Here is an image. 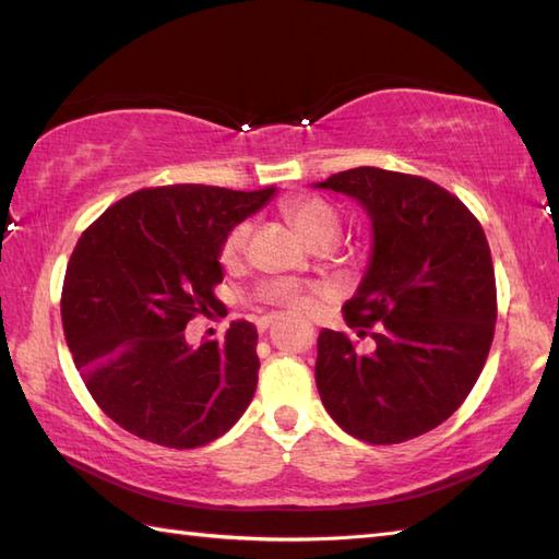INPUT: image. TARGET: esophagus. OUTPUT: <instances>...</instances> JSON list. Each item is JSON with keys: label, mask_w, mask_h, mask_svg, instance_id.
Instances as JSON below:
<instances>
[{"label": "esophagus", "mask_w": 559, "mask_h": 559, "mask_svg": "<svg viewBox=\"0 0 559 559\" xmlns=\"http://www.w3.org/2000/svg\"><path fill=\"white\" fill-rule=\"evenodd\" d=\"M278 320V317L276 314H269V317H261V320H259V330H269V326L273 324V322H276Z\"/></svg>", "instance_id": "esophagus-1"}]
</instances>
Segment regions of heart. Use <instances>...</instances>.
<instances>
[{
	"instance_id": "b5f03b06",
	"label": "heart",
	"mask_w": 559,
	"mask_h": 559,
	"mask_svg": "<svg viewBox=\"0 0 559 559\" xmlns=\"http://www.w3.org/2000/svg\"><path fill=\"white\" fill-rule=\"evenodd\" d=\"M283 215H286L288 223L298 229V235L305 242L312 247L332 245L338 233H342L338 213L330 203L320 199H290L283 203ZM249 235L251 225L247 221L237 223L229 229L221 247V261L225 266H237L239 261H242V257L247 254ZM259 295L271 305H283V308L290 310H308L312 305V293H308L302 286H298V283L288 278L264 283V286L259 288Z\"/></svg>"
}]
</instances>
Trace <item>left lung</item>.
<instances>
[{
  "mask_svg": "<svg viewBox=\"0 0 559 559\" xmlns=\"http://www.w3.org/2000/svg\"><path fill=\"white\" fill-rule=\"evenodd\" d=\"M314 186L358 201L373 229L368 269L344 305L354 334L317 338L324 409L360 441L417 439L465 402L495 338L485 229L453 193L412 174L356 167Z\"/></svg>",
  "mask_w": 559,
  "mask_h": 559,
  "instance_id": "8db88e82",
  "label": "left lung"
}]
</instances>
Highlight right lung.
Wrapping results in <instances>:
<instances>
[{
    "label": "right lung",
    "mask_w": 559,
    "mask_h": 559,
    "mask_svg": "<svg viewBox=\"0 0 559 559\" xmlns=\"http://www.w3.org/2000/svg\"><path fill=\"white\" fill-rule=\"evenodd\" d=\"M276 189L177 183L142 189L84 229L62 286V330L94 402L138 439L167 448L215 441L257 390V326L193 348L183 330L211 312L229 229Z\"/></svg>",
    "instance_id": "right-lung-1"
}]
</instances>
